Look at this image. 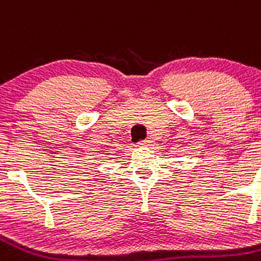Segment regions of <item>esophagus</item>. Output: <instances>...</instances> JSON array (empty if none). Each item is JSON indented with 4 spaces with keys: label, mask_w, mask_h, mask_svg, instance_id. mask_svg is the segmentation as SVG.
<instances>
[{
    "label": "esophagus",
    "mask_w": 261,
    "mask_h": 261,
    "mask_svg": "<svg viewBox=\"0 0 261 261\" xmlns=\"http://www.w3.org/2000/svg\"><path fill=\"white\" fill-rule=\"evenodd\" d=\"M152 141L150 140H146V141H142V142H140L138 145H141V146H151Z\"/></svg>",
    "instance_id": "34e87169"
}]
</instances>
